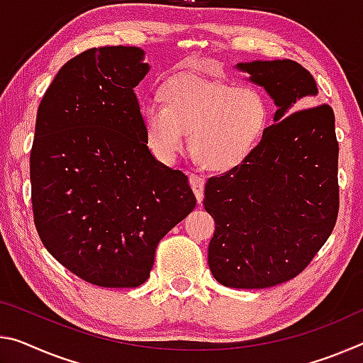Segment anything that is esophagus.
Listing matches in <instances>:
<instances>
[{"instance_id": "1", "label": "esophagus", "mask_w": 363, "mask_h": 363, "mask_svg": "<svg viewBox=\"0 0 363 363\" xmlns=\"http://www.w3.org/2000/svg\"><path fill=\"white\" fill-rule=\"evenodd\" d=\"M189 184H191L195 197H197V202L200 203V202H202V199H203L205 179L199 174H189Z\"/></svg>"}]
</instances>
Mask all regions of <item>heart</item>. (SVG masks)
Returning <instances> with one entry per match:
<instances>
[{
	"label": "heart",
	"instance_id": "heart-1",
	"mask_svg": "<svg viewBox=\"0 0 363 363\" xmlns=\"http://www.w3.org/2000/svg\"><path fill=\"white\" fill-rule=\"evenodd\" d=\"M155 157L171 163L186 148L206 169L224 171L244 161L268 128L269 105L254 87H234L195 74H179L161 87V101L140 105Z\"/></svg>",
	"mask_w": 363,
	"mask_h": 363
}]
</instances>
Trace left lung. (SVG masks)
<instances>
[{"label": "left lung", "instance_id": "1", "mask_svg": "<svg viewBox=\"0 0 363 363\" xmlns=\"http://www.w3.org/2000/svg\"><path fill=\"white\" fill-rule=\"evenodd\" d=\"M278 106L242 163L205 186L215 220L208 267L218 283L264 289L296 278L330 238L339 211L335 113L291 60L239 62Z\"/></svg>", "mask_w": 363, "mask_h": 363}]
</instances>
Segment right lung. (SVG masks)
<instances>
[{"label": "right lung", "instance_id": "add662e5", "mask_svg": "<svg viewBox=\"0 0 363 363\" xmlns=\"http://www.w3.org/2000/svg\"><path fill=\"white\" fill-rule=\"evenodd\" d=\"M137 47L69 60L40 101L32 210L43 245L100 287H137L160 240L195 208L187 176L153 157L134 89L150 66Z\"/></svg>", "mask_w": 363, "mask_h": 363}]
</instances>
